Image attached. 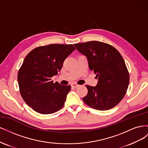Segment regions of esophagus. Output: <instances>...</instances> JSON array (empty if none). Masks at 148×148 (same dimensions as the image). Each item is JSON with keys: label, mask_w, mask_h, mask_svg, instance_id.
I'll return each mask as SVG.
<instances>
[{"label": "esophagus", "mask_w": 148, "mask_h": 148, "mask_svg": "<svg viewBox=\"0 0 148 148\" xmlns=\"http://www.w3.org/2000/svg\"><path fill=\"white\" fill-rule=\"evenodd\" d=\"M71 88H77V87L79 86V85L77 84H76V83H73L71 84Z\"/></svg>", "instance_id": "1"}]
</instances>
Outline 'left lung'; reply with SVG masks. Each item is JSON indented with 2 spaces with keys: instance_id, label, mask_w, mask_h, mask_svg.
I'll list each match as a JSON object with an SVG mask.
<instances>
[{
  "instance_id": "1",
  "label": "left lung",
  "mask_w": 148,
  "mask_h": 148,
  "mask_svg": "<svg viewBox=\"0 0 148 148\" xmlns=\"http://www.w3.org/2000/svg\"><path fill=\"white\" fill-rule=\"evenodd\" d=\"M74 46L86 57L89 70L98 79L96 86L86 85L88 94L83 98L84 102L99 110L113 108L123 99L129 84L123 57L115 48L104 42L92 41Z\"/></svg>"
}]
</instances>
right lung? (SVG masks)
<instances>
[{"label":"right lung","instance_id":"obj_1","mask_svg":"<svg viewBox=\"0 0 148 148\" xmlns=\"http://www.w3.org/2000/svg\"><path fill=\"white\" fill-rule=\"evenodd\" d=\"M75 50L72 44H49L34 49L26 56L18 73L25 102L41 114H51L64 106L70 85L53 83L66 58Z\"/></svg>","mask_w":148,"mask_h":148}]
</instances>
